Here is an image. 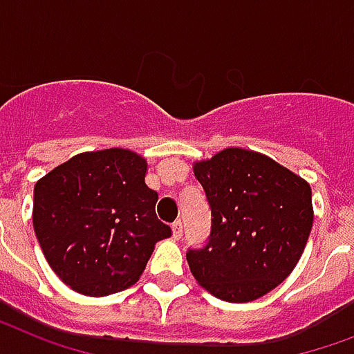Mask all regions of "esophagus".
<instances>
[{"label": "esophagus", "instance_id": "1", "mask_svg": "<svg viewBox=\"0 0 354 354\" xmlns=\"http://www.w3.org/2000/svg\"><path fill=\"white\" fill-rule=\"evenodd\" d=\"M171 231H174V239L183 237V222H180V220H175L174 224H171Z\"/></svg>", "mask_w": 354, "mask_h": 354}]
</instances>
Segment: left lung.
Here are the masks:
<instances>
[{"label":"left lung","mask_w":354,"mask_h":354,"mask_svg":"<svg viewBox=\"0 0 354 354\" xmlns=\"http://www.w3.org/2000/svg\"><path fill=\"white\" fill-rule=\"evenodd\" d=\"M211 209V235L188 248L194 278L227 302L256 300L299 263L313 224L312 188L265 155L231 147L194 164Z\"/></svg>","instance_id":"1"}]
</instances>
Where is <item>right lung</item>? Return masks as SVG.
Wrapping results in <instances>:
<instances>
[{"instance_id":"add662e5","label":"right lung","mask_w":354,"mask_h":354,"mask_svg":"<svg viewBox=\"0 0 354 354\" xmlns=\"http://www.w3.org/2000/svg\"><path fill=\"white\" fill-rule=\"evenodd\" d=\"M147 162L129 149L82 153L35 185L33 227L63 283L91 297L136 283L155 244L171 235L158 220Z\"/></svg>"}]
</instances>
